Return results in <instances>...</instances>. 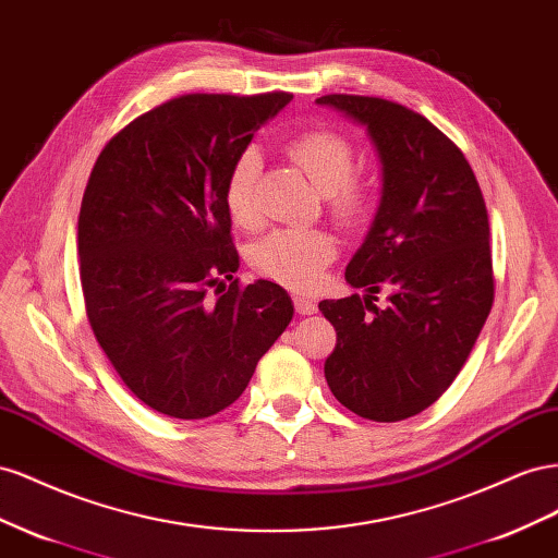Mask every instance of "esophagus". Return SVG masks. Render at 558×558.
<instances>
[{"label":"esophagus","mask_w":558,"mask_h":558,"mask_svg":"<svg viewBox=\"0 0 558 558\" xmlns=\"http://www.w3.org/2000/svg\"><path fill=\"white\" fill-rule=\"evenodd\" d=\"M294 306H296V313H299V315H313V313L317 311L315 301H311V299H306V296H301V294L294 296Z\"/></svg>","instance_id":"34e87169"}]
</instances>
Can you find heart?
<instances>
[{
  "label": "heart",
  "instance_id": "b5f03b06",
  "mask_svg": "<svg viewBox=\"0 0 558 558\" xmlns=\"http://www.w3.org/2000/svg\"><path fill=\"white\" fill-rule=\"evenodd\" d=\"M292 161L304 170L308 182L329 198L331 210L341 219H353L364 208V189L350 180L355 172V156L348 142L331 131H311L288 145ZM262 154L247 147L233 161L225 201L238 227L259 225L257 180ZM337 257V241L323 229H278L250 247V264L259 276L292 290H311L320 280L325 266Z\"/></svg>",
  "mask_w": 558,
  "mask_h": 558
}]
</instances>
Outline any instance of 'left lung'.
<instances>
[{
  "label": "left lung",
  "instance_id": "1",
  "mask_svg": "<svg viewBox=\"0 0 558 558\" xmlns=\"http://www.w3.org/2000/svg\"><path fill=\"white\" fill-rule=\"evenodd\" d=\"M315 102L362 125L380 163L374 221L345 266L367 294L320 301L337 329L325 378L357 416L404 421L453 384L490 313L486 203L463 151L416 111L362 95ZM380 287L386 310L371 304Z\"/></svg>",
  "mask_w": 558,
  "mask_h": 558
}]
</instances>
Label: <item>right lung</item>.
Here are the masks:
<instances>
[{
  "label": "right lung",
  "instance_id": "right-lung-1",
  "mask_svg": "<svg viewBox=\"0 0 558 558\" xmlns=\"http://www.w3.org/2000/svg\"><path fill=\"white\" fill-rule=\"evenodd\" d=\"M290 100L182 95L131 121L93 166L78 213L88 320L123 384L170 418L233 404L294 315L280 284L233 280L225 201L238 154Z\"/></svg>",
  "mask_w": 558,
  "mask_h": 558
}]
</instances>
